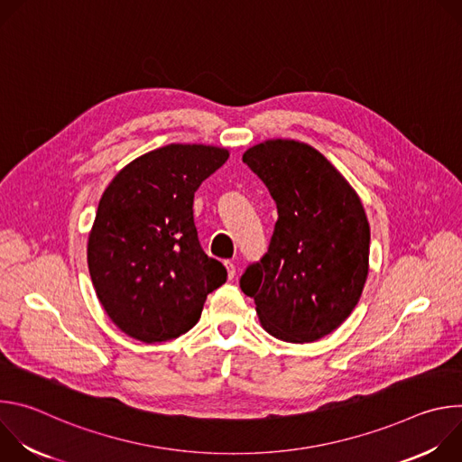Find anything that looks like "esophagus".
I'll return each mask as SVG.
<instances>
[{
    "label": "esophagus",
    "mask_w": 462,
    "mask_h": 462,
    "mask_svg": "<svg viewBox=\"0 0 462 462\" xmlns=\"http://www.w3.org/2000/svg\"><path fill=\"white\" fill-rule=\"evenodd\" d=\"M225 267H226V273H228V278L234 280L236 278V263L232 259L225 261Z\"/></svg>",
    "instance_id": "1"
}]
</instances>
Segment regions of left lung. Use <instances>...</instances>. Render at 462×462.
I'll use <instances>...</instances> for the list:
<instances>
[{
    "instance_id": "obj_1",
    "label": "left lung",
    "mask_w": 462,
    "mask_h": 462,
    "mask_svg": "<svg viewBox=\"0 0 462 462\" xmlns=\"http://www.w3.org/2000/svg\"><path fill=\"white\" fill-rule=\"evenodd\" d=\"M243 162L269 188L278 221L267 254L243 273L241 291L273 337L316 342L347 319L365 285L371 234L360 197L303 143H261Z\"/></svg>"
}]
</instances>
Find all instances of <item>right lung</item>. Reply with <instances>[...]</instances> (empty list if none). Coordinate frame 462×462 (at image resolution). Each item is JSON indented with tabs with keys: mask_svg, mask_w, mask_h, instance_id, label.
<instances>
[{
	"mask_svg": "<svg viewBox=\"0 0 462 462\" xmlns=\"http://www.w3.org/2000/svg\"><path fill=\"white\" fill-rule=\"evenodd\" d=\"M226 159L225 148L170 144L129 162L106 188L88 265L104 310L127 337L155 344L188 333L226 282L193 223V193Z\"/></svg>",
	"mask_w": 462,
	"mask_h": 462,
	"instance_id": "add662e5",
	"label": "right lung"
}]
</instances>
